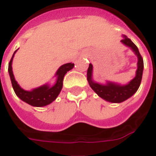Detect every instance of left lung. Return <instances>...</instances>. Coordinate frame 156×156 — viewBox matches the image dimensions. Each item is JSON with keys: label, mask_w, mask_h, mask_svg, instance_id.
Returning <instances> with one entry per match:
<instances>
[{"label": "left lung", "mask_w": 156, "mask_h": 156, "mask_svg": "<svg viewBox=\"0 0 156 156\" xmlns=\"http://www.w3.org/2000/svg\"><path fill=\"white\" fill-rule=\"evenodd\" d=\"M121 42L124 44L125 46L130 47L138 59L136 76L128 84L119 85V84H116L111 82H107L105 85H103V84L95 83L92 80V65L91 64H89L88 69H87V81L91 89L100 97H101L102 99L105 100L107 101L113 102V103H120V102L124 101L137 91L141 84L143 67H144L143 59L136 45L126 36L123 37V39L121 40Z\"/></svg>", "instance_id": "left-lung-1"}]
</instances>
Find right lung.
<instances>
[{
  "label": "right lung",
  "mask_w": 156,
  "mask_h": 156,
  "mask_svg": "<svg viewBox=\"0 0 156 156\" xmlns=\"http://www.w3.org/2000/svg\"><path fill=\"white\" fill-rule=\"evenodd\" d=\"M12 55V58L9 63V67H8V72H9L10 80H11L12 87L15 91V94L18 97H20L23 101L28 103L30 105L36 107H42L47 105L51 104L56 99L58 95L59 94L63 87V80L65 77V73L68 71L72 69L74 66V64L72 63H68L65 65H61L57 70L55 76H57L56 83L52 87H50L49 85H43V86L39 87L37 88H35L32 91H25L20 87V86L18 84V83L15 80L13 71H12V60L13 57L15 55V52Z\"/></svg>",
  "instance_id": "right-lung-1"
}]
</instances>
